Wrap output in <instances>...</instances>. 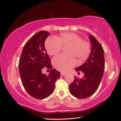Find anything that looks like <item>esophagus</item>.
Listing matches in <instances>:
<instances>
[{
	"label": "esophagus",
	"instance_id": "esophagus-1",
	"mask_svg": "<svg viewBox=\"0 0 121 121\" xmlns=\"http://www.w3.org/2000/svg\"><path fill=\"white\" fill-rule=\"evenodd\" d=\"M60 74H61V76H65L66 74V73H64V72H60Z\"/></svg>",
	"mask_w": 121,
	"mask_h": 121
}]
</instances>
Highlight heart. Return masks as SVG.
Here are the masks:
<instances>
[{
    "instance_id": "b5f03b06",
    "label": "heart",
    "mask_w": 121,
    "mask_h": 121,
    "mask_svg": "<svg viewBox=\"0 0 121 121\" xmlns=\"http://www.w3.org/2000/svg\"><path fill=\"white\" fill-rule=\"evenodd\" d=\"M68 46V55L60 54L53 59V64L58 70L67 72L75 65L76 57L80 62L87 59L91 51L89 41L82 40L81 37L74 33H62L56 39H48L45 42V48L48 53L54 55L60 52L62 47Z\"/></svg>"
}]
</instances>
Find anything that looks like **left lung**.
<instances>
[{
	"label": "left lung",
	"mask_w": 121,
	"mask_h": 121,
	"mask_svg": "<svg viewBox=\"0 0 121 121\" xmlns=\"http://www.w3.org/2000/svg\"><path fill=\"white\" fill-rule=\"evenodd\" d=\"M91 43V53L86 61L76 68L82 71V79L74 77L73 82L69 85V91L75 97L85 99L92 96L97 90L104 71V57L103 47L93 35L89 36Z\"/></svg>",
	"instance_id": "8db88e82"
}]
</instances>
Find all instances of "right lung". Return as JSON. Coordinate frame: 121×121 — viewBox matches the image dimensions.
I'll return each instance as SVG.
<instances>
[{
    "instance_id": "add662e5",
    "label": "right lung",
    "mask_w": 121,
    "mask_h": 121,
    "mask_svg": "<svg viewBox=\"0 0 121 121\" xmlns=\"http://www.w3.org/2000/svg\"><path fill=\"white\" fill-rule=\"evenodd\" d=\"M50 34L40 31L35 34L24 45L18 64L20 77L26 91L38 99L48 97L53 92L60 72L52 69L51 60L45 50L44 42ZM51 69L48 76L42 70Z\"/></svg>"
}]
</instances>
